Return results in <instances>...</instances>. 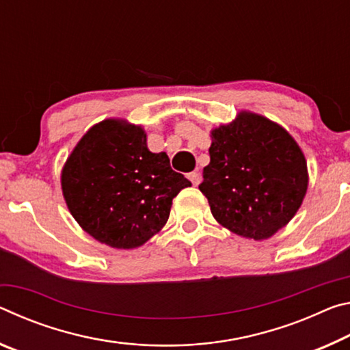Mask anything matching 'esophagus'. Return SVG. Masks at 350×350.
<instances>
[{"label":"esophagus","mask_w":350,"mask_h":350,"mask_svg":"<svg viewBox=\"0 0 350 350\" xmlns=\"http://www.w3.org/2000/svg\"><path fill=\"white\" fill-rule=\"evenodd\" d=\"M187 178L191 180V183H192L193 186H198L200 181H202V176H200L198 172H191V174L187 175Z\"/></svg>","instance_id":"obj_1"}]
</instances>
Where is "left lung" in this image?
<instances>
[{
  "label": "left lung",
  "mask_w": 350,
  "mask_h": 350,
  "mask_svg": "<svg viewBox=\"0 0 350 350\" xmlns=\"http://www.w3.org/2000/svg\"><path fill=\"white\" fill-rule=\"evenodd\" d=\"M211 137V163L198 187L214 219L237 236L271 237L306 197L304 153L287 130L250 111L214 129Z\"/></svg>",
  "instance_id": "8db88e82"
}]
</instances>
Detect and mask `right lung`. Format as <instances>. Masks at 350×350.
Returning <instances> with one entry per match:
<instances>
[{"label": "right lung", "instance_id": "obj_1", "mask_svg": "<svg viewBox=\"0 0 350 350\" xmlns=\"http://www.w3.org/2000/svg\"><path fill=\"white\" fill-rule=\"evenodd\" d=\"M191 186L164 152L147 148L139 125L105 119L77 142L62 170V191L85 232L111 248L131 250L161 231L172 200Z\"/></svg>", "mask_w": 350, "mask_h": 350}]
</instances>
